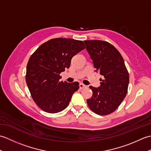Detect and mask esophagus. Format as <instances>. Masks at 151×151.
Wrapping results in <instances>:
<instances>
[{
    "label": "esophagus",
    "instance_id": "obj_1",
    "mask_svg": "<svg viewBox=\"0 0 151 151\" xmlns=\"http://www.w3.org/2000/svg\"><path fill=\"white\" fill-rule=\"evenodd\" d=\"M79 87H80V89H84V88H86V85H84V84H82V83H81V84H79Z\"/></svg>",
    "mask_w": 151,
    "mask_h": 151
}]
</instances>
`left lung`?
<instances>
[{
	"mask_svg": "<svg viewBox=\"0 0 151 151\" xmlns=\"http://www.w3.org/2000/svg\"><path fill=\"white\" fill-rule=\"evenodd\" d=\"M86 50L93 60L95 71L99 73L101 86H90L92 97L87 99L89 108L100 115L114 112L126 97L129 75L119 52L107 41H84Z\"/></svg>",
	"mask_w": 151,
	"mask_h": 151,
	"instance_id": "1",
	"label": "left lung"
}]
</instances>
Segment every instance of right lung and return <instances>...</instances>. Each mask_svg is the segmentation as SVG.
Returning a JSON list of instances; mask_svg holds the SVG:
<instances>
[{
    "instance_id": "add662e5",
    "label": "right lung",
    "mask_w": 151,
    "mask_h": 151,
    "mask_svg": "<svg viewBox=\"0 0 151 151\" xmlns=\"http://www.w3.org/2000/svg\"><path fill=\"white\" fill-rule=\"evenodd\" d=\"M85 49L83 41L54 38L32 54L27 66L26 82L33 100L41 110L54 114L63 110L79 88V83L60 81L72 58Z\"/></svg>"
}]
</instances>
